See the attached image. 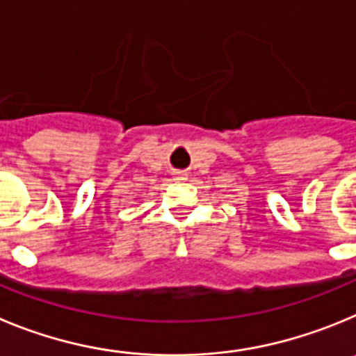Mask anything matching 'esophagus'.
<instances>
[{"mask_svg": "<svg viewBox=\"0 0 356 356\" xmlns=\"http://www.w3.org/2000/svg\"><path fill=\"white\" fill-rule=\"evenodd\" d=\"M174 177H175V181H184V174H181V172H177Z\"/></svg>", "mask_w": 356, "mask_h": 356, "instance_id": "1", "label": "esophagus"}]
</instances>
